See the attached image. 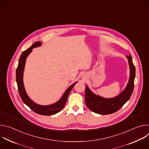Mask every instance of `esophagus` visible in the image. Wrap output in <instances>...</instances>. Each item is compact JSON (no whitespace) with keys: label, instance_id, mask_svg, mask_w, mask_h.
Wrapping results in <instances>:
<instances>
[{"label":"esophagus","instance_id":"1","mask_svg":"<svg viewBox=\"0 0 149 149\" xmlns=\"http://www.w3.org/2000/svg\"><path fill=\"white\" fill-rule=\"evenodd\" d=\"M86 78V76H85V75H82V78Z\"/></svg>","mask_w":149,"mask_h":149}]
</instances>
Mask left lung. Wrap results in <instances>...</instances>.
<instances>
[{
    "mask_svg": "<svg viewBox=\"0 0 149 149\" xmlns=\"http://www.w3.org/2000/svg\"><path fill=\"white\" fill-rule=\"evenodd\" d=\"M130 66V75L129 83L124 90L118 96L112 98H105L94 94L88 87H86L85 101L90 110L95 113L106 115L110 114L120 110L128 101L134 90V81L136 76V68L133 63L132 55L127 56Z\"/></svg>",
    "mask_w": 149,
    "mask_h": 149,
    "instance_id": "1",
    "label": "left lung"
}]
</instances>
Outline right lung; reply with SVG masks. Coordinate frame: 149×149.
Returning <instances> with one entry per match:
<instances>
[{
    "mask_svg": "<svg viewBox=\"0 0 149 149\" xmlns=\"http://www.w3.org/2000/svg\"><path fill=\"white\" fill-rule=\"evenodd\" d=\"M41 44H42L40 41L36 42L30 48L24 51L22 53V54H21L18 63V66L16 71V79L17 85L19 93L23 102L26 105H28L32 111H33L35 113L44 116H52L58 113L63 108L71 90L74 87L75 85L77 83V82L72 84L71 86L65 91L61 98L58 102L52 105H40L36 104L29 98V97L28 96L25 91L23 82V74L25 65V62L27 56L32 52V49L35 47L40 46Z\"/></svg>",
    "mask_w": 149,
    "mask_h": 149,
    "instance_id": "right-lung-1",
    "label": "right lung"
}]
</instances>
